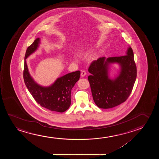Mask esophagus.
<instances>
[{
    "label": "esophagus",
    "mask_w": 159,
    "mask_h": 159,
    "mask_svg": "<svg viewBox=\"0 0 159 159\" xmlns=\"http://www.w3.org/2000/svg\"><path fill=\"white\" fill-rule=\"evenodd\" d=\"M86 75V73L85 70H82L81 73V76L82 77H84Z\"/></svg>",
    "instance_id": "obj_1"
}]
</instances>
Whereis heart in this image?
<instances>
[{
	"label": "heart",
	"mask_w": 159,
	"mask_h": 159,
	"mask_svg": "<svg viewBox=\"0 0 159 159\" xmlns=\"http://www.w3.org/2000/svg\"><path fill=\"white\" fill-rule=\"evenodd\" d=\"M89 51L87 50V49H83V50L80 52V54H86L89 53ZM90 59H91V60H93V59H94V57H91ZM72 60H73V61H77V59H76V57H73Z\"/></svg>",
	"instance_id": "1"
}]
</instances>
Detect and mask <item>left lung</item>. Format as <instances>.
<instances>
[{
  "mask_svg": "<svg viewBox=\"0 0 159 159\" xmlns=\"http://www.w3.org/2000/svg\"><path fill=\"white\" fill-rule=\"evenodd\" d=\"M126 55L107 58L100 57L93 61L89 68L88 76L92 97L96 105L101 109H110L124 102L130 96L135 84L137 70L131 47ZM119 66L118 74L110 77L111 64Z\"/></svg>",
  "mask_w": 159,
  "mask_h": 159,
  "instance_id": "obj_1",
  "label": "left lung"
}]
</instances>
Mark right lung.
<instances>
[{
  "mask_svg": "<svg viewBox=\"0 0 159 159\" xmlns=\"http://www.w3.org/2000/svg\"><path fill=\"white\" fill-rule=\"evenodd\" d=\"M40 44V38H37L26 50L24 57V83L29 92L41 107L50 111L63 112L70 105L71 90L79 80L80 71L77 70L57 78L48 86L39 84L29 71L26 59L38 49Z\"/></svg>",
  "mask_w": 159,
  "mask_h": 159,
  "instance_id": "1",
  "label": "right lung"
}]
</instances>
